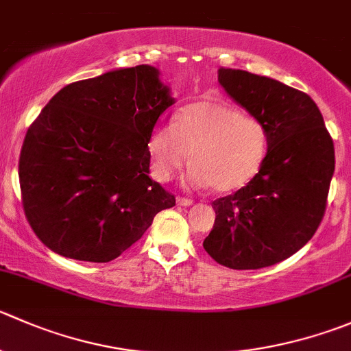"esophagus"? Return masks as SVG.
I'll return each mask as SVG.
<instances>
[{
	"instance_id": "34e87169",
	"label": "esophagus",
	"mask_w": 351,
	"mask_h": 351,
	"mask_svg": "<svg viewBox=\"0 0 351 351\" xmlns=\"http://www.w3.org/2000/svg\"><path fill=\"white\" fill-rule=\"evenodd\" d=\"M176 202H178L180 206H192L193 200L189 199V197H176Z\"/></svg>"
}]
</instances>
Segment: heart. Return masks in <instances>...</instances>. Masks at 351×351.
<instances>
[{"label":"heart","mask_w":351,"mask_h":351,"mask_svg":"<svg viewBox=\"0 0 351 351\" xmlns=\"http://www.w3.org/2000/svg\"><path fill=\"white\" fill-rule=\"evenodd\" d=\"M269 147L264 121L243 114L221 101H197L182 108L173 123H161L147 138L152 175L171 180L192 152L186 173L190 186L233 192L247 185L261 169Z\"/></svg>","instance_id":"1"}]
</instances>
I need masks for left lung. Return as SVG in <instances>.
<instances>
[{
	"instance_id": "left-lung-1",
	"label": "left lung",
	"mask_w": 351,
	"mask_h": 351,
	"mask_svg": "<svg viewBox=\"0 0 351 351\" xmlns=\"http://www.w3.org/2000/svg\"><path fill=\"white\" fill-rule=\"evenodd\" d=\"M231 99L264 121L269 147L257 175L213 202L207 254L230 269H261L300 250L317 231L335 173V144L317 104L274 78L221 68Z\"/></svg>"
}]
</instances>
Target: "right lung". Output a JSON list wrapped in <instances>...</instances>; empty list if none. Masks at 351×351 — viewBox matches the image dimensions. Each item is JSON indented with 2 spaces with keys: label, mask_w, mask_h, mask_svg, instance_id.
<instances>
[{
  "label": "right lung",
  "mask_w": 351,
  "mask_h": 351,
  "mask_svg": "<svg viewBox=\"0 0 351 351\" xmlns=\"http://www.w3.org/2000/svg\"><path fill=\"white\" fill-rule=\"evenodd\" d=\"M175 103L149 64L66 85L23 138L27 221L56 254L110 262L141 240L175 195L149 178L147 138Z\"/></svg>",
  "instance_id": "obj_1"
}]
</instances>
